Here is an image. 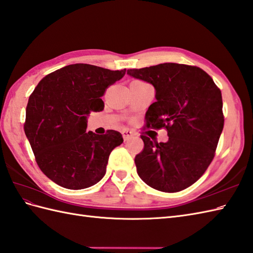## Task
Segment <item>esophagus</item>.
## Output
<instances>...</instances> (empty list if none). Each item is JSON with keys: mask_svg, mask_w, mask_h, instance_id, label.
<instances>
[{"mask_svg": "<svg viewBox=\"0 0 253 253\" xmlns=\"http://www.w3.org/2000/svg\"><path fill=\"white\" fill-rule=\"evenodd\" d=\"M123 134V138H124L125 141H127L128 139H130L132 136H134V132H132L131 130H128V129H124V130L122 131Z\"/></svg>", "mask_w": 253, "mask_h": 253, "instance_id": "1", "label": "esophagus"}]
</instances>
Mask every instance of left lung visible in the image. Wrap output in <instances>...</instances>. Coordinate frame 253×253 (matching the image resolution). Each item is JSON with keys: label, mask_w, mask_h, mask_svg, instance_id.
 <instances>
[{"label": "left lung", "mask_w": 253, "mask_h": 253, "mask_svg": "<svg viewBox=\"0 0 253 253\" xmlns=\"http://www.w3.org/2000/svg\"><path fill=\"white\" fill-rule=\"evenodd\" d=\"M127 74L148 82L156 101L145 113V128H165L167 142L141 134L143 150L134 157L139 177L153 189L180 192L202 177L215 155L224 126L220 88L203 69L161 63L129 69Z\"/></svg>", "instance_id": "8db88e82"}]
</instances>
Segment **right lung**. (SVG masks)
<instances>
[{
  "instance_id": "add662e5",
  "label": "right lung",
  "mask_w": 253,
  "mask_h": 253,
  "mask_svg": "<svg viewBox=\"0 0 253 253\" xmlns=\"http://www.w3.org/2000/svg\"><path fill=\"white\" fill-rule=\"evenodd\" d=\"M125 73L70 64L47 74L30 95L25 133L40 169L56 184L82 190L103 178L111 152L124 140L115 130L86 132V117L103 110L101 97Z\"/></svg>"
}]
</instances>
